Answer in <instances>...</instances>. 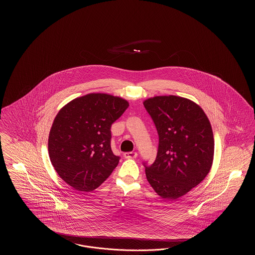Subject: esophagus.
Masks as SVG:
<instances>
[{"mask_svg": "<svg viewBox=\"0 0 255 255\" xmlns=\"http://www.w3.org/2000/svg\"><path fill=\"white\" fill-rule=\"evenodd\" d=\"M123 157L125 158H135L137 157L136 152H127L123 154Z\"/></svg>", "mask_w": 255, "mask_h": 255, "instance_id": "esophagus-1", "label": "esophagus"}]
</instances>
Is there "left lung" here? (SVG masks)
I'll return each mask as SVG.
<instances>
[{
	"mask_svg": "<svg viewBox=\"0 0 255 255\" xmlns=\"http://www.w3.org/2000/svg\"><path fill=\"white\" fill-rule=\"evenodd\" d=\"M143 105L158 133L154 163L145 166L147 181L161 198L177 200L209 173L214 156L211 124L204 110L176 96L148 98Z\"/></svg>",
	"mask_w": 255,
	"mask_h": 255,
	"instance_id": "8db88e82",
	"label": "left lung"
}]
</instances>
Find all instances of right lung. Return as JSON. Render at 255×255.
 Listing matches in <instances>:
<instances>
[{"mask_svg":"<svg viewBox=\"0 0 255 255\" xmlns=\"http://www.w3.org/2000/svg\"><path fill=\"white\" fill-rule=\"evenodd\" d=\"M129 107L127 100L107 94H89L65 105L49 135L50 161L64 182L90 192L118 166L111 149V126Z\"/></svg>","mask_w":255,"mask_h":255,"instance_id":"add662e5","label":"right lung"}]
</instances>
